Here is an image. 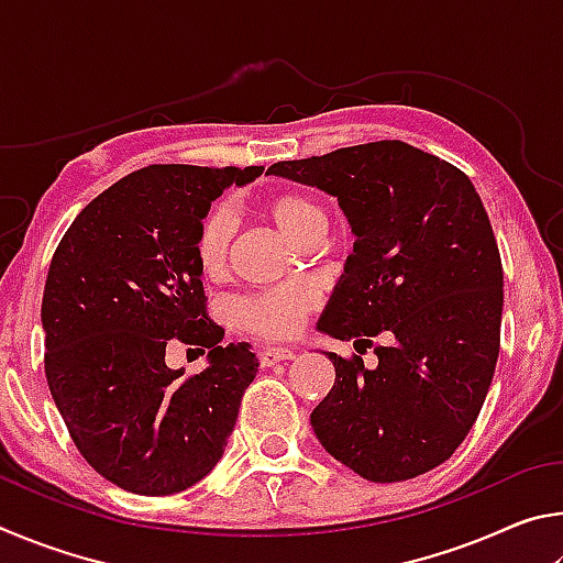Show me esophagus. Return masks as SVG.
Wrapping results in <instances>:
<instances>
[{
  "mask_svg": "<svg viewBox=\"0 0 563 563\" xmlns=\"http://www.w3.org/2000/svg\"><path fill=\"white\" fill-rule=\"evenodd\" d=\"M258 355H261V365L263 367H271V365H275V362L292 360L295 352L290 347H263Z\"/></svg>",
  "mask_w": 563,
  "mask_h": 563,
  "instance_id": "obj_1",
  "label": "esophagus"
}]
</instances>
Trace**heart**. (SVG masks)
I'll return each mask as SVG.
<instances>
[{"instance_id":"b5f03b06","label":"heart","mask_w":563,"mask_h":563,"mask_svg":"<svg viewBox=\"0 0 563 563\" xmlns=\"http://www.w3.org/2000/svg\"><path fill=\"white\" fill-rule=\"evenodd\" d=\"M268 213L280 231L302 243L318 228L328 225L322 208L312 198L302 194H280L268 201ZM228 238H231V218L223 206H216L206 213L196 233V261L206 275H216L223 268L228 255ZM310 295L302 288H275L258 295H251L235 302V318L241 328L261 338L283 340L292 338L300 330L305 316L310 312Z\"/></svg>"}]
</instances>
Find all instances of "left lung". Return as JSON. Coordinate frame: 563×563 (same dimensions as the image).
I'll return each instance as SVG.
<instances>
[{"label":"left lung","instance_id":"1","mask_svg":"<svg viewBox=\"0 0 563 563\" xmlns=\"http://www.w3.org/2000/svg\"><path fill=\"white\" fill-rule=\"evenodd\" d=\"M268 174L335 196L357 235L318 330L393 335L375 369L328 352L335 385L310 415L320 444L379 484L434 470L470 434L499 357L504 271L479 194L405 141L278 161Z\"/></svg>","mask_w":563,"mask_h":563}]
</instances>
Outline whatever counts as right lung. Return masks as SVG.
I'll use <instances>...</instances> for the list:
<instances>
[{
    "mask_svg": "<svg viewBox=\"0 0 563 563\" xmlns=\"http://www.w3.org/2000/svg\"><path fill=\"white\" fill-rule=\"evenodd\" d=\"M263 166L156 164L74 218L42 300L44 369L76 450L117 487L166 497L223 456L258 373L245 342L221 345L196 261L198 225L228 186ZM174 339L209 350L203 374L165 365Z\"/></svg>",
    "mask_w": 563,
    "mask_h": 563,
    "instance_id": "add662e5",
    "label": "right lung"
}]
</instances>
